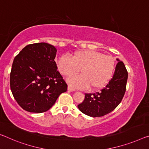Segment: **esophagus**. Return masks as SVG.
<instances>
[{
	"label": "esophagus",
	"instance_id": "1",
	"mask_svg": "<svg viewBox=\"0 0 149 149\" xmlns=\"http://www.w3.org/2000/svg\"><path fill=\"white\" fill-rule=\"evenodd\" d=\"M68 91H70V92H73V91H76V89H75L74 88L72 87V86H68Z\"/></svg>",
	"mask_w": 149,
	"mask_h": 149
}]
</instances>
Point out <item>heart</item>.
Listing matches in <instances>:
<instances>
[{"instance_id": "b5f03b06", "label": "heart", "mask_w": 149, "mask_h": 149, "mask_svg": "<svg viewBox=\"0 0 149 149\" xmlns=\"http://www.w3.org/2000/svg\"><path fill=\"white\" fill-rule=\"evenodd\" d=\"M58 69L64 76H71L79 72L81 75L70 77L68 82L75 87L97 90L108 83L113 75L115 60L113 56L104 55L91 50L77 51L72 58L67 55L59 57Z\"/></svg>"}]
</instances>
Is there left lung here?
Returning a JSON list of instances; mask_svg holds the SVG:
<instances>
[{
  "label": "left lung",
  "instance_id": "obj_1",
  "mask_svg": "<svg viewBox=\"0 0 149 149\" xmlns=\"http://www.w3.org/2000/svg\"><path fill=\"white\" fill-rule=\"evenodd\" d=\"M118 61L113 77L99 92L85 93L84 101L78 105L82 113L93 117H99L115 109L124 97L128 72L124 63Z\"/></svg>",
  "mask_w": 149,
  "mask_h": 149
}]
</instances>
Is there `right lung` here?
Instances as JSON below:
<instances>
[{"instance_id":"obj_1","label":"right lung","mask_w":149,"mask_h":149,"mask_svg":"<svg viewBox=\"0 0 149 149\" xmlns=\"http://www.w3.org/2000/svg\"><path fill=\"white\" fill-rule=\"evenodd\" d=\"M56 48L45 42L29 45L14 59L10 86L17 103L25 111L40 113L55 103L67 84L58 70Z\"/></svg>"}]
</instances>
